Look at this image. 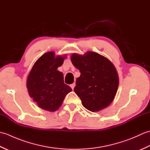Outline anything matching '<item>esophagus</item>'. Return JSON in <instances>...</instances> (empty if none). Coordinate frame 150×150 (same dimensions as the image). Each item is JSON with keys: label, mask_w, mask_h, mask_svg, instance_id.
<instances>
[{"label": "esophagus", "mask_w": 150, "mask_h": 150, "mask_svg": "<svg viewBox=\"0 0 150 150\" xmlns=\"http://www.w3.org/2000/svg\"><path fill=\"white\" fill-rule=\"evenodd\" d=\"M70 86H71V88H72V90H73V89H74V88H75V83L74 82V83H73V84H71V85H70Z\"/></svg>", "instance_id": "34e87169"}]
</instances>
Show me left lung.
Returning <instances> with one entry per match:
<instances>
[{
    "label": "left lung",
    "mask_w": 150,
    "mask_h": 150,
    "mask_svg": "<svg viewBox=\"0 0 150 150\" xmlns=\"http://www.w3.org/2000/svg\"><path fill=\"white\" fill-rule=\"evenodd\" d=\"M71 60L81 72L74 91L83 106L92 112L109 106L115 97L119 82L113 64L106 57L93 52L84 55L73 53Z\"/></svg>",
    "instance_id": "1"
}]
</instances>
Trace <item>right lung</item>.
Wrapping results in <instances>:
<instances>
[{
  "mask_svg": "<svg viewBox=\"0 0 150 150\" xmlns=\"http://www.w3.org/2000/svg\"><path fill=\"white\" fill-rule=\"evenodd\" d=\"M67 55L45 53L35 62L26 81L28 93L41 109L53 112L61 106L66 95L72 91L64 82L63 73L57 70Z\"/></svg>",
  "mask_w": 150,
  "mask_h": 150,
  "instance_id": "right-lung-1",
  "label": "right lung"
}]
</instances>
